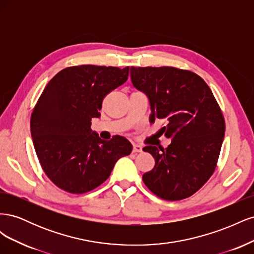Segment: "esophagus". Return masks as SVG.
Instances as JSON below:
<instances>
[{"label": "esophagus", "instance_id": "34e87169", "mask_svg": "<svg viewBox=\"0 0 254 254\" xmlns=\"http://www.w3.org/2000/svg\"><path fill=\"white\" fill-rule=\"evenodd\" d=\"M132 151L133 152H142L143 151V148L141 145H137V144H134L133 145V148H132Z\"/></svg>", "mask_w": 254, "mask_h": 254}]
</instances>
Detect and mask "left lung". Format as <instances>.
Returning a JSON list of instances; mask_svg holds the SVG:
<instances>
[{
	"label": "left lung",
	"mask_w": 254,
	"mask_h": 254,
	"mask_svg": "<svg viewBox=\"0 0 254 254\" xmlns=\"http://www.w3.org/2000/svg\"><path fill=\"white\" fill-rule=\"evenodd\" d=\"M133 86L147 95L149 121H163L161 133L172 139L166 148H143L155 167L143 175L153 194L181 200L210 179L217 164L226 124L211 89L197 74L173 66L130 68Z\"/></svg>",
	"instance_id": "8db88e82"
}]
</instances>
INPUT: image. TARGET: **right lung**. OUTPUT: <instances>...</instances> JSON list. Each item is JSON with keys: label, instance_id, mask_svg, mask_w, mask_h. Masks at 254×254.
I'll return each mask as SVG.
<instances>
[{"label": "right lung", "instance_id": "add662e5", "mask_svg": "<svg viewBox=\"0 0 254 254\" xmlns=\"http://www.w3.org/2000/svg\"><path fill=\"white\" fill-rule=\"evenodd\" d=\"M129 66L76 65L57 73L44 88L30 118L37 157L49 179L67 193L83 194L109 178L117 161L130 155L124 136L110 141L92 131L103 99L126 82Z\"/></svg>", "mask_w": 254, "mask_h": 254}]
</instances>
